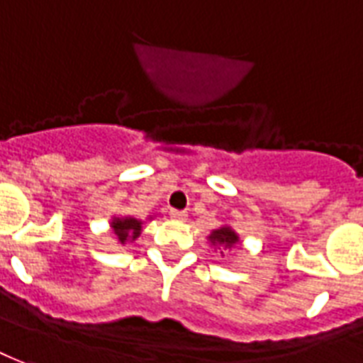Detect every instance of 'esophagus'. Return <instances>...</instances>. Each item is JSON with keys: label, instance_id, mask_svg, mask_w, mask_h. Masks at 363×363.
Instances as JSON below:
<instances>
[{"label": "esophagus", "instance_id": "obj_1", "mask_svg": "<svg viewBox=\"0 0 363 363\" xmlns=\"http://www.w3.org/2000/svg\"><path fill=\"white\" fill-rule=\"evenodd\" d=\"M170 216L172 218H176V220H185L187 213H185V211H176V208H170Z\"/></svg>", "mask_w": 363, "mask_h": 363}]
</instances>
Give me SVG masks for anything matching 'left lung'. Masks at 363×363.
<instances>
[{
  "mask_svg": "<svg viewBox=\"0 0 363 363\" xmlns=\"http://www.w3.org/2000/svg\"><path fill=\"white\" fill-rule=\"evenodd\" d=\"M208 242H211V245H214V250H230L232 245L240 242V238L230 226H222L218 230H213V234L208 236Z\"/></svg>",
  "mask_w": 363,
  "mask_h": 363,
  "instance_id": "left-lung-1",
  "label": "left lung"
}]
</instances>
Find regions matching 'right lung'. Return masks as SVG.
<instances>
[{
    "label": "right lung",
    "instance_id": "obj_1",
    "mask_svg": "<svg viewBox=\"0 0 363 363\" xmlns=\"http://www.w3.org/2000/svg\"><path fill=\"white\" fill-rule=\"evenodd\" d=\"M112 230L116 240L125 245L127 242H135L143 230V222L133 218V216H113Z\"/></svg>",
    "mask_w": 363,
    "mask_h": 363
}]
</instances>
